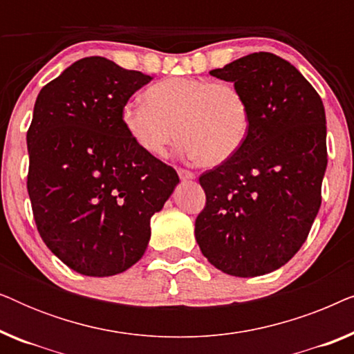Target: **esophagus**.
I'll list each match as a JSON object with an SVG mask.
<instances>
[{"mask_svg": "<svg viewBox=\"0 0 354 354\" xmlns=\"http://www.w3.org/2000/svg\"><path fill=\"white\" fill-rule=\"evenodd\" d=\"M177 172H178V177L180 178H195L196 177V174L195 172H192V171H187V169H182V167H178L177 169Z\"/></svg>", "mask_w": 354, "mask_h": 354, "instance_id": "obj_1", "label": "esophagus"}]
</instances>
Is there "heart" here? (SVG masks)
<instances>
[{
	"mask_svg": "<svg viewBox=\"0 0 354 354\" xmlns=\"http://www.w3.org/2000/svg\"><path fill=\"white\" fill-rule=\"evenodd\" d=\"M143 98L125 103L120 120L149 156H164L177 132L187 156L212 166L234 156L250 133V101L232 82L171 77L147 88Z\"/></svg>",
	"mask_w": 354,
	"mask_h": 354,
	"instance_id": "b5f03b06",
	"label": "heart"
}]
</instances>
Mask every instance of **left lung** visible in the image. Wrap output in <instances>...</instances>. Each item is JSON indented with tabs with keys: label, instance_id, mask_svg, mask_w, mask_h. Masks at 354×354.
<instances>
[{
	"label": "left lung",
	"instance_id": "1",
	"mask_svg": "<svg viewBox=\"0 0 354 354\" xmlns=\"http://www.w3.org/2000/svg\"><path fill=\"white\" fill-rule=\"evenodd\" d=\"M209 74L243 90L251 129L234 156L201 174L206 206L195 236L222 272L256 277L288 263L316 219L327 167L326 111L297 67L272 53Z\"/></svg>",
	"mask_w": 354,
	"mask_h": 354
}]
</instances>
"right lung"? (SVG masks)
<instances>
[{
  "mask_svg": "<svg viewBox=\"0 0 354 354\" xmlns=\"http://www.w3.org/2000/svg\"><path fill=\"white\" fill-rule=\"evenodd\" d=\"M153 77L84 57L40 90L27 130V190L45 245L75 272H124L148 246L149 219L178 183L142 151L120 111Z\"/></svg>",
  "mask_w": 354,
  "mask_h": 354,
  "instance_id": "add662e5",
  "label": "right lung"
}]
</instances>
